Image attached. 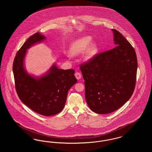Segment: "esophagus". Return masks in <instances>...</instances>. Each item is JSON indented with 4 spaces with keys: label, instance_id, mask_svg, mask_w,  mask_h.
I'll return each mask as SVG.
<instances>
[{
    "label": "esophagus",
    "instance_id": "34e87169",
    "mask_svg": "<svg viewBox=\"0 0 152 152\" xmlns=\"http://www.w3.org/2000/svg\"><path fill=\"white\" fill-rule=\"evenodd\" d=\"M75 76L77 80L80 79H81V73L79 72L75 73Z\"/></svg>",
    "mask_w": 152,
    "mask_h": 152
}]
</instances>
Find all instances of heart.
I'll use <instances>...</instances> for the list:
<instances>
[{"label":"heart","instance_id":"1","mask_svg":"<svg viewBox=\"0 0 152 152\" xmlns=\"http://www.w3.org/2000/svg\"><path fill=\"white\" fill-rule=\"evenodd\" d=\"M92 40L91 36H83L74 40L69 46V55L77 56L84 51V60L87 62L92 60L97 55L99 47L97 42Z\"/></svg>","mask_w":152,"mask_h":152}]
</instances>
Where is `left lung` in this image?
Masks as SVG:
<instances>
[{"mask_svg":"<svg viewBox=\"0 0 152 152\" xmlns=\"http://www.w3.org/2000/svg\"><path fill=\"white\" fill-rule=\"evenodd\" d=\"M112 31L115 47L80 66L87 104L98 114L110 113L121 107L132 96L136 84L135 50L120 32Z\"/></svg>","mask_w":152,"mask_h":152,"instance_id":"1","label":"left lung"}]
</instances>
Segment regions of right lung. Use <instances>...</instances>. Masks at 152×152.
<instances>
[{
	"label": "right lung",
	"instance_id": "1",
	"mask_svg": "<svg viewBox=\"0 0 152 152\" xmlns=\"http://www.w3.org/2000/svg\"><path fill=\"white\" fill-rule=\"evenodd\" d=\"M46 40L37 32L29 37L17 52L13 63L15 87L20 100L36 113L45 116L55 115L64 107L68 92L77 83L73 69H58L53 63L40 76L28 72L24 60L27 50Z\"/></svg>",
	"mask_w": 152,
	"mask_h": 152
}]
</instances>
